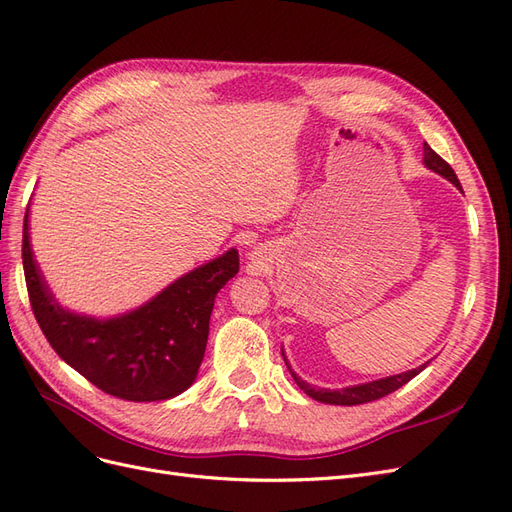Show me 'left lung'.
<instances>
[{"label":"left lung","mask_w":512,"mask_h":512,"mask_svg":"<svg viewBox=\"0 0 512 512\" xmlns=\"http://www.w3.org/2000/svg\"><path fill=\"white\" fill-rule=\"evenodd\" d=\"M423 164H425L429 170H433V173H438L440 177H444V179L451 181L453 185H457V188L461 190V183H459V179H457V175H455V170H453L451 166H448V164L438 156V153L433 151L427 143L423 145ZM282 356H284L286 367H288V371L292 374L294 382H297L299 389H301L305 395L312 397V399L322 401V404H331V406H359V404H369V401H376V399H380V397H384V395H389V393L401 389V386H404L406 382H410L414 376L421 374V371L427 367V363H425V365L416 367V369L404 371V374L386 376V378H380V380H374V382L354 384V386H346V389H333V391H331V389H316V386H312V384H307L305 380H301V378L292 371V367H290V363H288V359H286L284 350H282Z\"/></svg>","instance_id":"left-lung-1"}]
</instances>
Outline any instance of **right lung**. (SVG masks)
<instances>
[{
	"mask_svg": "<svg viewBox=\"0 0 512 512\" xmlns=\"http://www.w3.org/2000/svg\"><path fill=\"white\" fill-rule=\"evenodd\" d=\"M23 269L34 316L61 359L108 395L164 401L194 384L215 297L239 273V252L230 247L128 314L94 318L70 312L55 299L29 243L27 211Z\"/></svg>",
	"mask_w": 512,
	"mask_h": 512,
	"instance_id": "add662e5",
	"label": "right lung"
}]
</instances>
